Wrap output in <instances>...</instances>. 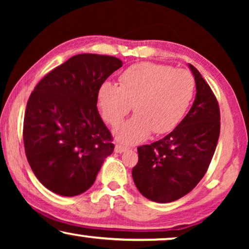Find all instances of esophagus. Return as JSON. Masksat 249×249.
Wrapping results in <instances>:
<instances>
[{"mask_svg":"<svg viewBox=\"0 0 249 249\" xmlns=\"http://www.w3.org/2000/svg\"><path fill=\"white\" fill-rule=\"evenodd\" d=\"M125 149H127V147H125V146L121 145V144H117V145H115L114 151L117 152V153H122V152H124Z\"/></svg>","mask_w":249,"mask_h":249,"instance_id":"esophagus-1","label":"esophagus"}]
</instances>
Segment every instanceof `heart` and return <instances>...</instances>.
Wrapping results in <instances>:
<instances>
[{
  "instance_id": "b5f03b06",
  "label": "heart",
  "mask_w": 249,
  "mask_h": 249,
  "mask_svg": "<svg viewBox=\"0 0 249 249\" xmlns=\"http://www.w3.org/2000/svg\"><path fill=\"white\" fill-rule=\"evenodd\" d=\"M195 78L185 69L151 62L129 67L119 78V86L104 81L98 89V104L104 120L118 125L130 112L136 114L115 129L124 144L144 141L153 131L165 134L185 117L194 94Z\"/></svg>"
}]
</instances>
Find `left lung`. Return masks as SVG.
Listing matches in <instances>:
<instances>
[{"mask_svg": "<svg viewBox=\"0 0 249 249\" xmlns=\"http://www.w3.org/2000/svg\"><path fill=\"white\" fill-rule=\"evenodd\" d=\"M196 97L183 120L164 138L137 148L132 178L139 193L158 203L181 198L209 169L220 135V108L209 84L195 67Z\"/></svg>", "mask_w": 249, "mask_h": 249, "instance_id": "obj_1", "label": "left lung"}]
</instances>
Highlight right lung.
Masks as SVG:
<instances>
[{
	"label": "right lung",
	"instance_id": "right-lung-1",
	"mask_svg": "<svg viewBox=\"0 0 249 249\" xmlns=\"http://www.w3.org/2000/svg\"><path fill=\"white\" fill-rule=\"evenodd\" d=\"M121 67L118 57L78 54L50 71L30 94L23 145L34 175L51 192L85 193L113 152L96 104L101 85Z\"/></svg>",
	"mask_w": 249,
	"mask_h": 249
}]
</instances>
